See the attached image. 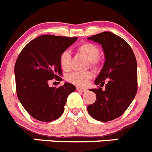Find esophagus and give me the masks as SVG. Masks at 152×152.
<instances>
[{"mask_svg":"<svg viewBox=\"0 0 152 152\" xmlns=\"http://www.w3.org/2000/svg\"><path fill=\"white\" fill-rule=\"evenodd\" d=\"M77 91L83 92V93H85V92H87V90H86V89H83V88H79V87H77Z\"/></svg>","mask_w":152,"mask_h":152,"instance_id":"obj_1","label":"esophagus"}]
</instances>
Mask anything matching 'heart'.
<instances>
[{"mask_svg": "<svg viewBox=\"0 0 152 152\" xmlns=\"http://www.w3.org/2000/svg\"><path fill=\"white\" fill-rule=\"evenodd\" d=\"M77 50L83 54L89 60L90 67L93 69H97L99 66V50L96 46L91 43H83L77 47ZM71 56L68 51H64L59 57V64L65 72L70 69ZM92 78L90 72H73L66 75V80L69 83L80 87H86Z\"/></svg>", "mask_w": 152, "mask_h": 152, "instance_id": "1", "label": "heart"}]
</instances>
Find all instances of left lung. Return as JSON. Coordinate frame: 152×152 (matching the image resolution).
<instances>
[{"label": "left lung", "mask_w": 152, "mask_h": 152, "mask_svg": "<svg viewBox=\"0 0 152 152\" xmlns=\"http://www.w3.org/2000/svg\"><path fill=\"white\" fill-rule=\"evenodd\" d=\"M103 48L105 61L95 80L101 87L91 89L96 95L95 102L87 106L94 119L102 122L112 121L124 114L137 93V63L130 46L119 36L105 31L88 37Z\"/></svg>", "instance_id": "left-lung-1"}]
</instances>
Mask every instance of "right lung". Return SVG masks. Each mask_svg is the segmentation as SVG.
<instances>
[{"instance_id":"right-lung-1","label":"right lung","mask_w":152,"mask_h":152,"mask_svg":"<svg viewBox=\"0 0 152 152\" xmlns=\"http://www.w3.org/2000/svg\"><path fill=\"white\" fill-rule=\"evenodd\" d=\"M77 39L50 34L36 37L19 53L14 67L16 93L28 113L34 119L50 122L63 113L69 95L76 88L65 83L49 87V81L62 80L60 55Z\"/></svg>"}]
</instances>
